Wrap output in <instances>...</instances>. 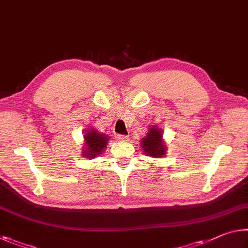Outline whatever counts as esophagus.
Wrapping results in <instances>:
<instances>
[{"label":"esophagus","mask_w":248,"mask_h":248,"mask_svg":"<svg viewBox=\"0 0 248 248\" xmlns=\"http://www.w3.org/2000/svg\"><path fill=\"white\" fill-rule=\"evenodd\" d=\"M116 138L118 139V140H127L128 139V136H124V135H116Z\"/></svg>","instance_id":"34e87169"}]
</instances>
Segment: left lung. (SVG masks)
Instances as JSON below:
<instances>
[{"label":"left lung","mask_w":248,"mask_h":248,"mask_svg":"<svg viewBox=\"0 0 248 248\" xmlns=\"http://www.w3.org/2000/svg\"><path fill=\"white\" fill-rule=\"evenodd\" d=\"M141 147L147 155L159 158L166 153V145L162 142V132L160 129L152 127L145 138L141 140Z\"/></svg>","instance_id":"8db88e82"}]
</instances>
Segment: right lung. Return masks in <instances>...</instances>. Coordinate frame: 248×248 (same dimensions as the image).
<instances>
[{
  "label": "right lung",
  "mask_w": 248,
  "mask_h": 248,
  "mask_svg": "<svg viewBox=\"0 0 248 248\" xmlns=\"http://www.w3.org/2000/svg\"><path fill=\"white\" fill-rule=\"evenodd\" d=\"M85 140L87 147H86L84 155L93 158V156L100 155V152L103 151V149L107 144L108 138L103 133H99L96 130H88L85 135Z\"/></svg>",
  "instance_id": "add662e5"
}]
</instances>
